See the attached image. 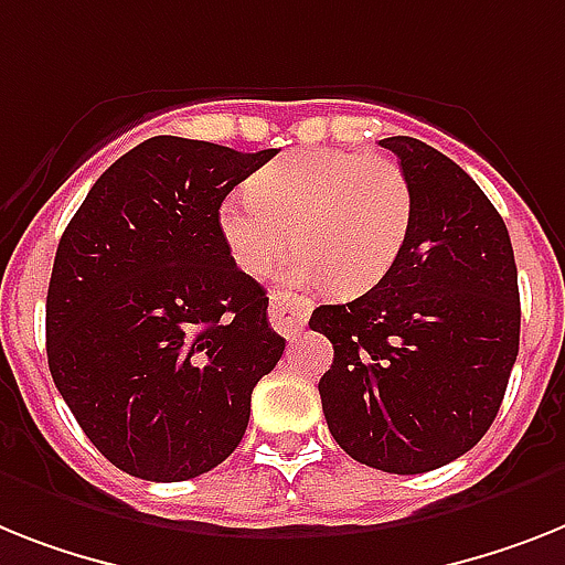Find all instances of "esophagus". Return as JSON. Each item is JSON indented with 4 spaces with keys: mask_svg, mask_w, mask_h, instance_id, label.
<instances>
[{
    "mask_svg": "<svg viewBox=\"0 0 565 565\" xmlns=\"http://www.w3.org/2000/svg\"><path fill=\"white\" fill-rule=\"evenodd\" d=\"M309 300H302L297 294L277 291L271 294V309H268V317H271V326L277 329L282 338H294L297 332H302V326L309 320Z\"/></svg>",
    "mask_w": 565,
    "mask_h": 565,
    "instance_id": "34e87169",
    "label": "esophagus"
}]
</instances>
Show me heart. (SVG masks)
Here are the masks:
<instances>
[{
    "label": "heart",
    "mask_w": 565,
    "mask_h": 565,
    "mask_svg": "<svg viewBox=\"0 0 565 565\" xmlns=\"http://www.w3.org/2000/svg\"><path fill=\"white\" fill-rule=\"evenodd\" d=\"M413 227V188L398 164L358 149H300L256 172L248 193L227 195L218 231L242 271L259 274L294 242L279 282L340 294L377 286Z\"/></svg>",
    "instance_id": "1"
}]
</instances>
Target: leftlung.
<instances>
[{"label":"left lung","mask_w":565,"mask_h":565,"mask_svg":"<svg viewBox=\"0 0 565 565\" xmlns=\"http://www.w3.org/2000/svg\"><path fill=\"white\" fill-rule=\"evenodd\" d=\"M381 147L409 179L413 227L375 288L311 311L334 347L317 390L352 459L427 473L468 454L500 413L520 352L514 248L488 195L439 149L407 135Z\"/></svg>","instance_id":"left-lung-1"}]
</instances>
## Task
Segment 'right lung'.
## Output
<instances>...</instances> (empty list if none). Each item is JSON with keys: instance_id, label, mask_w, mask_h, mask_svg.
I'll return each mask as SVG.
<instances>
[{"instance_id": "1", "label": "right lung", "mask_w": 565, "mask_h": 565, "mask_svg": "<svg viewBox=\"0 0 565 565\" xmlns=\"http://www.w3.org/2000/svg\"><path fill=\"white\" fill-rule=\"evenodd\" d=\"M277 149L156 135L120 156L65 227L45 300L49 370L88 441L149 482L239 447L286 340L233 263L218 207Z\"/></svg>"}]
</instances>
